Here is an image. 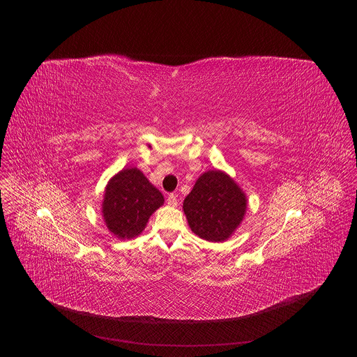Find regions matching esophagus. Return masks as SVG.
<instances>
[{
	"label": "esophagus",
	"mask_w": 357,
	"mask_h": 357,
	"mask_svg": "<svg viewBox=\"0 0 357 357\" xmlns=\"http://www.w3.org/2000/svg\"><path fill=\"white\" fill-rule=\"evenodd\" d=\"M167 203H168V206H172V208H175V206H178V199H176V195H169L168 197H167Z\"/></svg>",
	"instance_id": "esophagus-1"
}]
</instances>
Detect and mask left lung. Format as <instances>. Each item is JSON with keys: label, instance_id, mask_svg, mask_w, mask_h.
Returning a JSON list of instances; mask_svg holds the SVG:
<instances>
[{"label": "left lung", "instance_id": "1", "mask_svg": "<svg viewBox=\"0 0 357 357\" xmlns=\"http://www.w3.org/2000/svg\"><path fill=\"white\" fill-rule=\"evenodd\" d=\"M247 196L225 171L203 172L183 200V213L190 230L203 240L226 241L241 225Z\"/></svg>", "mask_w": 357, "mask_h": 357}]
</instances>
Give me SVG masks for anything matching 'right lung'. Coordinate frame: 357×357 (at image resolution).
<instances>
[{
  "instance_id": "right-lung-1",
  "label": "right lung",
  "mask_w": 357,
  "mask_h": 357,
  "mask_svg": "<svg viewBox=\"0 0 357 357\" xmlns=\"http://www.w3.org/2000/svg\"><path fill=\"white\" fill-rule=\"evenodd\" d=\"M162 193L135 167L117 172L106 185L101 216L109 231L130 240L142 233L151 215L164 205Z\"/></svg>"
}]
</instances>
